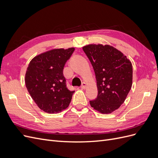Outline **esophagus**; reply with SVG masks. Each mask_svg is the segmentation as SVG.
Segmentation results:
<instances>
[{"mask_svg": "<svg viewBox=\"0 0 158 158\" xmlns=\"http://www.w3.org/2000/svg\"><path fill=\"white\" fill-rule=\"evenodd\" d=\"M80 87H81V88H82V89H85V87H86V84L83 82V83L82 84V85H81Z\"/></svg>", "mask_w": 158, "mask_h": 158, "instance_id": "1", "label": "esophagus"}]
</instances>
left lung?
Segmentation results:
<instances>
[{
	"label": "left lung",
	"mask_w": 158,
	"mask_h": 158,
	"mask_svg": "<svg viewBox=\"0 0 158 158\" xmlns=\"http://www.w3.org/2000/svg\"><path fill=\"white\" fill-rule=\"evenodd\" d=\"M82 49L93 66L97 80L98 96L89 101L90 106L102 113H111L124 103L131 89V62L110 45H88Z\"/></svg>",
	"instance_id": "1"
}]
</instances>
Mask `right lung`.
Wrapping results in <instances>:
<instances>
[{
  "instance_id": "right-lung-1",
  "label": "right lung",
  "mask_w": 158,
  "mask_h": 158,
  "mask_svg": "<svg viewBox=\"0 0 158 158\" xmlns=\"http://www.w3.org/2000/svg\"><path fill=\"white\" fill-rule=\"evenodd\" d=\"M74 48L53 49L37 55L29 64L25 76L27 89L43 111L57 113L67 108L74 91L66 87L64 65Z\"/></svg>"
}]
</instances>
